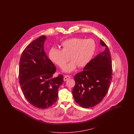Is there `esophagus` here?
<instances>
[{"label": "esophagus", "instance_id": "1", "mask_svg": "<svg viewBox=\"0 0 134 134\" xmlns=\"http://www.w3.org/2000/svg\"><path fill=\"white\" fill-rule=\"evenodd\" d=\"M70 77H71L69 75H65V76L64 77V81H67V80L70 79Z\"/></svg>", "mask_w": 134, "mask_h": 134}]
</instances>
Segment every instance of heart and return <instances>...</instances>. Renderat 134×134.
<instances>
[{
	"label": "heart",
	"mask_w": 134,
	"mask_h": 134,
	"mask_svg": "<svg viewBox=\"0 0 134 134\" xmlns=\"http://www.w3.org/2000/svg\"><path fill=\"white\" fill-rule=\"evenodd\" d=\"M62 49L53 48L49 51V58L54 63L63 67L70 59L72 61L66 65L63 70L70 72L77 65L78 67L85 66L93 55L96 49L95 42L91 39L72 38L65 40L61 43Z\"/></svg>",
	"instance_id": "1"
}]
</instances>
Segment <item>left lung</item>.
I'll return each instance as SVG.
<instances>
[{"label": "left lung", "mask_w": 134, "mask_h": 134, "mask_svg": "<svg viewBox=\"0 0 134 134\" xmlns=\"http://www.w3.org/2000/svg\"><path fill=\"white\" fill-rule=\"evenodd\" d=\"M105 50L92 59L83 70L74 76L73 95L81 107L89 108L100 103L108 91L113 78L112 62L110 49L100 40Z\"/></svg>", "instance_id": "8db88e82"}]
</instances>
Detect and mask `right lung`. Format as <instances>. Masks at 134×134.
Wrapping results in <instances>:
<instances>
[{"instance_id": "1", "label": "right lung", "mask_w": 134, "mask_h": 134, "mask_svg": "<svg viewBox=\"0 0 134 134\" xmlns=\"http://www.w3.org/2000/svg\"><path fill=\"white\" fill-rule=\"evenodd\" d=\"M46 39L45 36H41L24 49L19 71L24 97L32 105L41 109L48 108L56 102L58 88L63 82L62 75L54 77L56 67L44 51Z\"/></svg>"}]
</instances>
